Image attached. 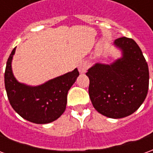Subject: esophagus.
I'll use <instances>...</instances> for the list:
<instances>
[{"label":"esophagus","instance_id":"1","mask_svg":"<svg viewBox=\"0 0 153 153\" xmlns=\"http://www.w3.org/2000/svg\"><path fill=\"white\" fill-rule=\"evenodd\" d=\"M88 68H89V64H88V62H87V61H82V62H80L79 66H78L79 71L81 74L85 73Z\"/></svg>","mask_w":153,"mask_h":153}]
</instances>
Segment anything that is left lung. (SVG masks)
<instances>
[{
  "label": "left lung",
  "mask_w": 153,
  "mask_h": 153,
  "mask_svg": "<svg viewBox=\"0 0 153 153\" xmlns=\"http://www.w3.org/2000/svg\"><path fill=\"white\" fill-rule=\"evenodd\" d=\"M123 56L111 65L96 64L86 73L93 107L110 118L126 117L144 102L149 85V71L140 47L132 38L114 42Z\"/></svg>",
  "instance_id": "8db88e82"
}]
</instances>
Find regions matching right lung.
<instances>
[{
  "label": "right lung",
  "mask_w": 153,
  "mask_h": 153,
  "mask_svg": "<svg viewBox=\"0 0 153 153\" xmlns=\"http://www.w3.org/2000/svg\"><path fill=\"white\" fill-rule=\"evenodd\" d=\"M15 51V47L9 56L5 71V90L13 109L35 124H47L57 120L65 110L68 91L79 75L78 70L40 86H27L19 83L12 73L11 60Z\"/></svg>",
  "instance_id": "1"
}]
</instances>
